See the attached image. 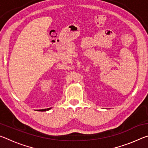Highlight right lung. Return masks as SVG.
I'll return each instance as SVG.
<instances>
[{"label":"right lung","mask_w":148,"mask_h":148,"mask_svg":"<svg viewBox=\"0 0 148 148\" xmlns=\"http://www.w3.org/2000/svg\"><path fill=\"white\" fill-rule=\"evenodd\" d=\"M51 109V108H47V109H42V110H39V111H41V112H44V111H47V110H49Z\"/></svg>","instance_id":"right-lung-1"}]
</instances>
